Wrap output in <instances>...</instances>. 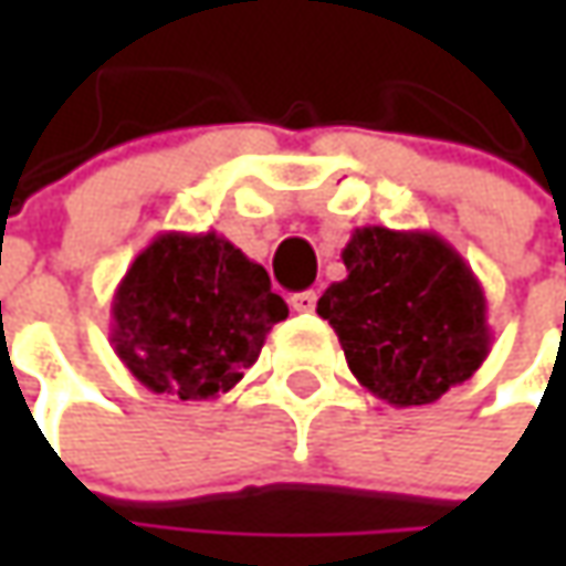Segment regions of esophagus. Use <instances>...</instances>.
<instances>
[{"instance_id":"obj_1","label":"esophagus","mask_w":566,"mask_h":566,"mask_svg":"<svg viewBox=\"0 0 566 566\" xmlns=\"http://www.w3.org/2000/svg\"><path fill=\"white\" fill-rule=\"evenodd\" d=\"M290 305H293V312H315L317 305V293L315 290H305V293H295L293 298H290Z\"/></svg>"}]
</instances>
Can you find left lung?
Returning a JSON list of instances; mask_svg holds the SVG:
<instances>
[{"label":"left lung","mask_w":566,"mask_h":566,"mask_svg":"<svg viewBox=\"0 0 566 566\" xmlns=\"http://www.w3.org/2000/svg\"><path fill=\"white\" fill-rule=\"evenodd\" d=\"M346 280L317 298L368 394L397 409L441 400L489 359V302L463 254L434 232L359 227Z\"/></svg>","instance_id":"8db88e82"}]
</instances>
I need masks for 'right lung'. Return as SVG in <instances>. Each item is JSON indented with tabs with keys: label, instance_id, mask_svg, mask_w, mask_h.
Here are the masks:
<instances>
[{
	"label": "right lung",
	"instance_id": "right-lung-1",
	"mask_svg": "<svg viewBox=\"0 0 566 566\" xmlns=\"http://www.w3.org/2000/svg\"><path fill=\"white\" fill-rule=\"evenodd\" d=\"M109 315L116 356L150 394L217 400L258 361L290 308L227 235L172 229L132 261Z\"/></svg>",
	"mask_w": 566,
	"mask_h": 566
}]
</instances>
